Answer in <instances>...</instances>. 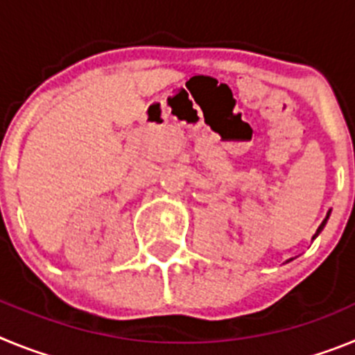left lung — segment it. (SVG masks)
I'll return each mask as SVG.
<instances>
[{"mask_svg":"<svg viewBox=\"0 0 355 355\" xmlns=\"http://www.w3.org/2000/svg\"><path fill=\"white\" fill-rule=\"evenodd\" d=\"M329 215H331V211H329V213H327V215H325V218H324V220H322V224H320V225H318V229H316V234H318V233H320V231H322V229H324V225H325V224H327V220H329ZM316 234H315V236H316ZM315 236H313V238H315Z\"/></svg>","mask_w":355,"mask_h":355,"instance_id":"1","label":"left lung"}]
</instances>
